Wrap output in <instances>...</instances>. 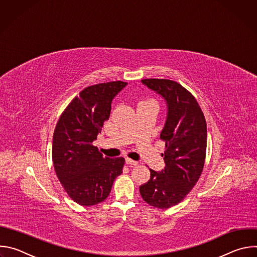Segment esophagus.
<instances>
[{"label": "esophagus", "mask_w": 257, "mask_h": 257, "mask_svg": "<svg viewBox=\"0 0 257 257\" xmlns=\"http://www.w3.org/2000/svg\"><path fill=\"white\" fill-rule=\"evenodd\" d=\"M125 161H126V164H127V165H130V166H137V165H138L137 162H135V161H133V160H131V159H129V158H127Z\"/></svg>", "instance_id": "34e87169"}]
</instances>
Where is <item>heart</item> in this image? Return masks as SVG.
Masks as SVG:
<instances>
[{
    "mask_svg": "<svg viewBox=\"0 0 257 257\" xmlns=\"http://www.w3.org/2000/svg\"><path fill=\"white\" fill-rule=\"evenodd\" d=\"M141 102H156V101H155L154 99H148V100H142ZM141 102H140V103H141Z\"/></svg>",
    "mask_w": 257,
    "mask_h": 257,
    "instance_id": "heart-1",
    "label": "heart"
}]
</instances>
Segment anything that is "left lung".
<instances>
[{
    "label": "left lung",
    "instance_id": "8db88e82",
    "mask_svg": "<svg viewBox=\"0 0 257 257\" xmlns=\"http://www.w3.org/2000/svg\"><path fill=\"white\" fill-rule=\"evenodd\" d=\"M141 82L164 97L167 120L161 132L166 142L162 154L166 167L151 170V179L139 187L143 200L164 209L186 197L198 181L206 154V122L195 97L176 81L143 79Z\"/></svg>",
    "mask_w": 257,
    "mask_h": 257
}]
</instances>
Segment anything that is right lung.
<instances>
[{
	"label": "right lung",
	"instance_id": "1",
	"mask_svg": "<svg viewBox=\"0 0 257 257\" xmlns=\"http://www.w3.org/2000/svg\"><path fill=\"white\" fill-rule=\"evenodd\" d=\"M127 84L111 81L84 88L65 108L55 128V172L70 198L80 205L103 201L123 172L124 158H105L92 142L111 114L113 98Z\"/></svg>",
	"mask_w": 257,
	"mask_h": 257
}]
</instances>
